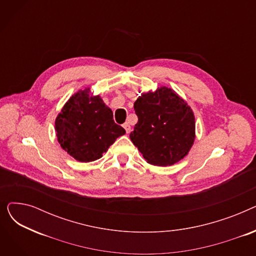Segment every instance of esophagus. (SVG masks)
Returning a JSON list of instances; mask_svg holds the SVG:
<instances>
[{
  "instance_id": "esophagus-1",
  "label": "esophagus",
  "mask_w": 256,
  "mask_h": 256,
  "mask_svg": "<svg viewBox=\"0 0 256 256\" xmlns=\"http://www.w3.org/2000/svg\"><path fill=\"white\" fill-rule=\"evenodd\" d=\"M124 130H126V134H128V132H130V126L128 122H126V124H124Z\"/></svg>"
}]
</instances>
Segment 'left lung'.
<instances>
[{
  "mask_svg": "<svg viewBox=\"0 0 256 256\" xmlns=\"http://www.w3.org/2000/svg\"><path fill=\"white\" fill-rule=\"evenodd\" d=\"M134 109L138 122L130 138L147 163L167 167L189 154L195 141V116L176 91L162 86L142 93Z\"/></svg>",
  "mask_w": 256,
  "mask_h": 256,
  "instance_id": "8db88e82",
  "label": "left lung"
}]
</instances>
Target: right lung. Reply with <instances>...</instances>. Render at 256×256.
I'll return each mask as SVG.
<instances>
[{
    "mask_svg": "<svg viewBox=\"0 0 256 256\" xmlns=\"http://www.w3.org/2000/svg\"><path fill=\"white\" fill-rule=\"evenodd\" d=\"M57 140L62 148L82 163L98 160L126 134L113 120V112L90 88L78 90L65 102L55 120Z\"/></svg>",
    "mask_w": 256,
    "mask_h": 256,
    "instance_id": "1",
    "label": "right lung"
}]
</instances>
